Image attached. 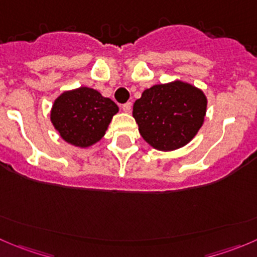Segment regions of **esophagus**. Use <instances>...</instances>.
Wrapping results in <instances>:
<instances>
[{"label": "esophagus", "instance_id": "34e87169", "mask_svg": "<svg viewBox=\"0 0 257 257\" xmlns=\"http://www.w3.org/2000/svg\"><path fill=\"white\" fill-rule=\"evenodd\" d=\"M121 108H123V110L125 111V113H131V110H132V103H125V104H123V106H121Z\"/></svg>", "mask_w": 257, "mask_h": 257}]
</instances>
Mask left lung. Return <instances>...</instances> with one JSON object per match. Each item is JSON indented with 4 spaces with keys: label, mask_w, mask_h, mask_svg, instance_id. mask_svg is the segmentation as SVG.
<instances>
[{
    "label": "left lung",
    "mask_w": 257,
    "mask_h": 257,
    "mask_svg": "<svg viewBox=\"0 0 257 257\" xmlns=\"http://www.w3.org/2000/svg\"><path fill=\"white\" fill-rule=\"evenodd\" d=\"M207 98L201 89L181 80L143 91L133 105V116L144 141L169 152L195 138L205 121Z\"/></svg>",
    "instance_id": "8db88e82"
}]
</instances>
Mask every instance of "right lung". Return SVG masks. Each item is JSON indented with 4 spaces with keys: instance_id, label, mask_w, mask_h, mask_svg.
I'll return each instance as SVG.
<instances>
[{
    "instance_id": "1",
    "label": "right lung",
    "mask_w": 257,
    "mask_h": 257,
    "mask_svg": "<svg viewBox=\"0 0 257 257\" xmlns=\"http://www.w3.org/2000/svg\"><path fill=\"white\" fill-rule=\"evenodd\" d=\"M119 108L99 91L81 86L64 91L51 109L52 125L66 143L88 148L100 141Z\"/></svg>"
}]
</instances>
